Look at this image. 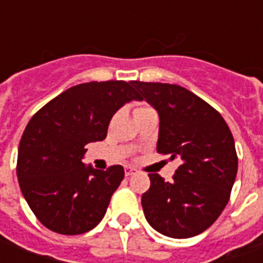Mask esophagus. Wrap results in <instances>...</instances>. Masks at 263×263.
Segmentation results:
<instances>
[{"mask_svg": "<svg viewBox=\"0 0 263 263\" xmlns=\"http://www.w3.org/2000/svg\"><path fill=\"white\" fill-rule=\"evenodd\" d=\"M134 169H132L131 166H126L125 167V176H131V175H134Z\"/></svg>", "mask_w": 263, "mask_h": 263, "instance_id": "esophagus-1", "label": "esophagus"}]
</instances>
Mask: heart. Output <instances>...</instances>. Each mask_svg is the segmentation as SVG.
<instances>
[{"label": "heart", "instance_id": "1", "mask_svg": "<svg viewBox=\"0 0 263 263\" xmlns=\"http://www.w3.org/2000/svg\"><path fill=\"white\" fill-rule=\"evenodd\" d=\"M142 108H146V107H141V108H138V109H142ZM138 109H137V111H138Z\"/></svg>", "mask_w": 263, "mask_h": 263}]
</instances>
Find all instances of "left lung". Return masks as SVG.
Instances as JSON below:
<instances>
[{
  "instance_id": "obj_1",
  "label": "left lung",
  "mask_w": 263,
  "mask_h": 263,
  "mask_svg": "<svg viewBox=\"0 0 263 263\" xmlns=\"http://www.w3.org/2000/svg\"><path fill=\"white\" fill-rule=\"evenodd\" d=\"M141 100L159 114L158 152L179 158L172 182L149 173L142 194L145 218L171 238H190L205 231L230 200L238 171L234 138L221 114L184 87L134 81Z\"/></svg>"
}]
</instances>
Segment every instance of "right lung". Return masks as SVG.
I'll return each instance as SVG.
<instances>
[{"label": "right lung", "instance_id": "right-lung-1", "mask_svg": "<svg viewBox=\"0 0 263 263\" xmlns=\"http://www.w3.org/2000/svg\"><path fill=\"white\" fill-rule=\"evenodd\" d=\"M134 81H90L70 87L33 115L21 138L16 176L33 214L50 231L77 235L103 220L124 167L92 169L81 160L103 141L112 115L132 100Z\"/></svg>", "mask_w": 263, "mask_h": 263}]
</instances>
